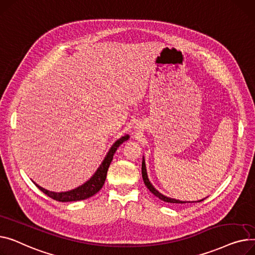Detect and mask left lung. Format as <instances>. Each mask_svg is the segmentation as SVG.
I'll use <instances>...</instances> for the list:
<instances>
[{"label":"left lung","mask_w":255,"mask_h":255,"mask_svg":"<svg viewBox=\"0 0 255 255\" xmlns=\"http://www.w3.org/2000/svg\"><path fill=\"white\" fill-rule=\"evenodd\" d=\"M142 177H143V181L145 183V185L147 186V188L150 190L155 197H157L159 200L166 202V203H173V204H185V203H198V202H202L204 200H201V201H198V202H184V201H179V200H176V199H171V198H168L166 196H163V194H161L158 190H156L154 188V186L150 183V181H149L148 179V176H147V171H146V164H145V159L143 157V160H142Z\"/></svg>","instance_id":"obj_1"}]
</instances>
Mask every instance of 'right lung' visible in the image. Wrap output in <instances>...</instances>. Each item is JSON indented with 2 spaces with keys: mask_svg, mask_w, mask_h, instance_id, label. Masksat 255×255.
Here are the masks:
<instances>
[{
  "mask_svg": "<svg viewBox=\"0 0 255 255\" xmlns=\"http://www.w3.org/2000/svg\"><path fill=\"white\" fill-rule=\"evenodd\" d=\"M128 139V134H126V136L122 137L121 139H118L112 145L109 152L107 153L106 157L104 158L103 162L101 163V166L99 167L97 172L93 175V177L89 179L88 181H86L81 186L75 188V189H72V190H69V191H65V192L49 191V190L45 189L35 183L36 186L41 191H43L45 194H47L49 198H51L55 201H58V202H76V201L86 200L88 198L95 196V194L103 187L105 180H106L108 168L113 159V155H114L115 151L117 150V148Z\"/></svg>",
  "mask_w": 255,
  "mask_h": 255,
  "instance_id": "right-lung-1",
  "label": "right lung"
}]
</instances>
